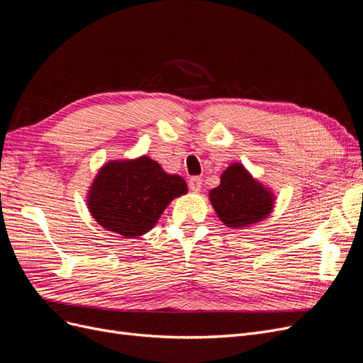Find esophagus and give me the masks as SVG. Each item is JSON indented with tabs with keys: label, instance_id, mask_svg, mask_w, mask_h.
I'll use <instances>...</instances> for the list:
<instances>
[{
	"label": "esophagus",
	"instance_id": "esophagus-1",
	"mask_svg": "<svg viewBox=\"0 0 363 363\" xmlns=\"http://www.w3.org/2000/svg\"><path fill=\"white\" fill-rule=\"evenodd\" d=\"M188 185H190V190L194 193H199L201 188V178L200 177H191L190 181H188Z\"/></svg>",
	"mask_w": 363,
	"mask_h": 363
}]
</instances>
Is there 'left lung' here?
Returning a JSON list of instances; mask_svg holds the SVG:
<instances>
[{"mask_svg":"<svg viewBox=\"0 0 363 363\" xmlns=\"http://www.w3.org/2000/svg\"><path fill=\"white\" fill-rule=\"evenodd\" d=\"M212 206L230 228L257 224L273 211V193L252 178L240 163H233L220 175V184L211 190Z\"/></svg>","mask_w":363,"mask_h":363,"instance_id":"8db88e82","label":"left lung"}]
</instances>
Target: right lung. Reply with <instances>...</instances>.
Returning <instances> with one entry per match:
<instances>
[{
	"label": "right lung",
	"instance_id": "1",
	"mask_svg": "<svg viewBox=\"0 0 363 363\" xmlns=\"http://www.w3.org/2000/svg\"><path fill=\"white\" fill-rule=\"evenodd\" d=\"M186 191L179 175H169L143 155L102 166L89 190L87 206L99 225L133 239L148 233L167 204Z\"/></svg>",
	"mask_w": 363,
	"mask_h": 363
}]
</instances>
